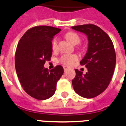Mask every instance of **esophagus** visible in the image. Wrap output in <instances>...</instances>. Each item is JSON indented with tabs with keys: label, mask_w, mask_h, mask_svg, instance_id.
<instances>
[{
	"label": "esophagus",
	"mask_w": 126,
	"mask_h": 126,
	"mask_svg": "<svg viewBox=\"0 0 126 126\" xmlns=\"http://www.w3.org/2000/svg\"><path fill=\"white\" fill-rule=\"evenodd\" d=\"M63 69H64L65 71H66V70H67L68 69V67L66 66H63Z\"/></svg>",
	"instance_id": "34e87169"
}]
</instances>
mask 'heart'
<instances>
[{
	"label": "heart",
	"instance_id": "1",
	"mask_svg": "<svg viewBox=\"0 0 126 126\" xmlns=\"http://www.w3.org/2000/svg\"><path fill=\"white\" fill-rule=\"evenodd\" d=\"M66 38L68 39L70 42H71L74 45H78L81 42V38L78 34L74 32H70L66 34ZM58 39L55 38L52 42V48L53 50H57L58 47ZM78 56L76 54H63L60 58V61L62 64L65 65H72L76 61H78Z\"/></svg>",
	"mask_w": 126,
	"mask_h": 126
}]
</instances>
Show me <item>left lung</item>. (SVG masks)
<instances>
[{
  "label": "left lung",
  "mask_w": 126,
  "mask_h": 126,
  "mask_svg": "<svg viewBox=\"0 0 126 126\" xmlns=\"http://www.w3.org/2000/svg\"><path fill=\"white\" fill-rule=\"evenodd\" d=\"M73 29L87 36L88 47L86 54L80 61L88 72L75 69L76 77L72 83L74 91L81 97L91 99L105 90L110 83L116 64L113 44L107 34L94 24L77 25Z\"/></svg>",
  "instance_id": "left-lung-1"
}]
</instances>
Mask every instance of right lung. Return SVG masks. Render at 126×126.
Listing matches in <instances>:
<instances>
[{"label": "right lung", "mask_w": 126, "mask_h": 126, "mask_svg": "<svg viewBox=\"0 0 126 126\" xmlns=\"http://www.w3.org/2000/svg\"><path fill=\"white\" fill-rule=\"evenodd\" d=\"M61 29L50 26H36L26 31L18 43L15 53V68L22 87L27 94L38 100L53 95L57 82L64 70L58 65L48 70L44 67L50 60L52 40Z\"/></svg>", "instance_id": "1"}]
</instances>
